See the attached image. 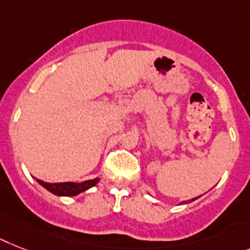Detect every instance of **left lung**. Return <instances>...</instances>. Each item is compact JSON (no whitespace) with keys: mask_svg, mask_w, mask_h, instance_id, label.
<instances>
[{"mask_svg":"<svg viewBox=\"0 0 250 250\" xmlns=\"http://www.w3.org/2000/svg\"><path fill=\"white\" fill-rule=\"evenodd\" d=\"M194 199H195V198H194ZM194 199H191V201H190V202H193V201H194ZM184 203H185V202H184Z\"/></svg>","mask_w":250,"mask_h":250,"instance_id":"obj_1","label":"left lung"}]
</instances>
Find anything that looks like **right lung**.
Listing matches in <instances>:
<instances>
[{"mask_svg":"<svg viewBox=\"0 0 250 250\" xmlns=\"http://www.w3.org/2000/svg\"><path fill=\"white\" fill-rule=\"evenodd\" d=\"M39 184L44 187L47 190L53 193L55 195H65V197H71V195H76L85 191L86 189L94 187V185L100 181V179H93V180H86L83 183H46V181L37 180Z\"/></svg>","mask_w":250,"mask_h":250,"instance_id":"obj_1","label":"right lung"}]
</instances>
